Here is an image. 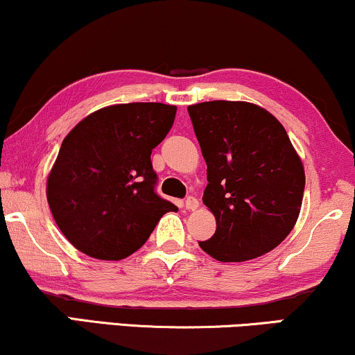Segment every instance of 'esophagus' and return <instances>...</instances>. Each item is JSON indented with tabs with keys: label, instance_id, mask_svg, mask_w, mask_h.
Here are the masks:
<instances>
[{
	"label": "esophagus",
	"instance_id": "esophagus-1",
	"mask_svg": "<svg viewBox=\"0 0 355 355\" xmlns=\"http://www.w3.org/2000/svg\"><path fill=\"white\" fill-rule=\"evenodd\" d=\"M184 207H186L187 210H196V209H199V200H197L196 197H187L186 204H184Z\"/></svg>",
	"mask_w": 355,
	"mask_h": 355
}]
</instances>
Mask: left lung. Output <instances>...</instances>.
Listing matches in <instances>:
<instances>
[{"label": "left lung", "mask_w": 355, "mask_h": 355, "mask_svg": "<svg viewBox=\"0 0 355 355\" xmlns=\"http://www.w3.org/2000/svg\"><path fill=\"white\" fill-rule=\"evenodd\" d=\"M207 163L204 204L217 220L199 246L222 262L254 259L279 246L300 215L305 169L282 123L245 101L189 105Z\"/></svg>", "instance_id": "left-lung-1"}]
</instances>
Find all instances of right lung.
I'll return each instance as SVG.
<instances>
[{
    "instance_id": "1",
    "label": "right lung",
    "mask_w": 355,
    "mask_h": 355,
    "mask_svg": "<svg viewBox=\"0 0 355 355\" xmlns=\"http://www.w3.org/2000/svg\"><path fill=\"white\" fill-rule=\"evenodd\" d=\"M176 105H107L75 125L47 179L58 228L85 254L119 261L145 245L178 207L155 192L151 150L171 130Z\"/></svg>"
}]
</instances>
